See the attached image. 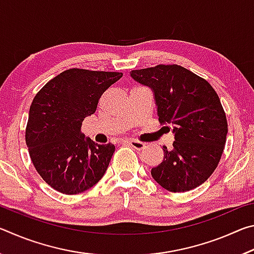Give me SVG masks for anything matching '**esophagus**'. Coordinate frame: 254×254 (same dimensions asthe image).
Instances as JSON below:
<instances>
[{"instance_id": "1", "label": "esophagus", "mask_w": 254, "mask_h": 254, "mask_svg": "<svg viewBox=\"0 0 254 254\" xmlns=\"http://www.w3.org/2000/svg\"><path fill=\"white\" fill-rule=\"evenodd\" d=\"M128 143H130L133 148L135 150H142L145 147V143L143 142H140V141H136V140H131L128 141Z\"/></svg>"}]
</instances>
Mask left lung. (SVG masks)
<instances>
[{
  "label": "left lung",
  "instance_id": "obj_1",
  "mask_svg": "<svg viewBox=\"0 0 254 254\" xmlns=\"http://www.w3.org/2000/svg\"><path fill=\"white\" fill-rule=\"evenodd\" d=\"M137 83L151 88L159 122L173 127V149L151 176L167 190L188 191L205 183L220 162L227 121L220 98L207 80L178 65L132 70Z\"/></svg>",
  "mask_w": 254,
  "mask_h": 254
}]
</instances>
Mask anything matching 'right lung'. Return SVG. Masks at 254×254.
Instances as JSON below:
<instances>
[{"instance_id":"1","label":"right lung","mask_w":254,"mask_h":254,"mask_svg":"<svg viewBox=\"0 0 254 254\" xmlns=\"http://www.w3.org/2000/svg\"><path fill=\"white\" fill-rule=\"evenodd\" d=\"M122 72L72 68L49 80L30 106L25 130L30 158L42 179L66 195L87 190L104 176L115 151L80 132L85 118Z\"/></svg>"}]
</instances>
